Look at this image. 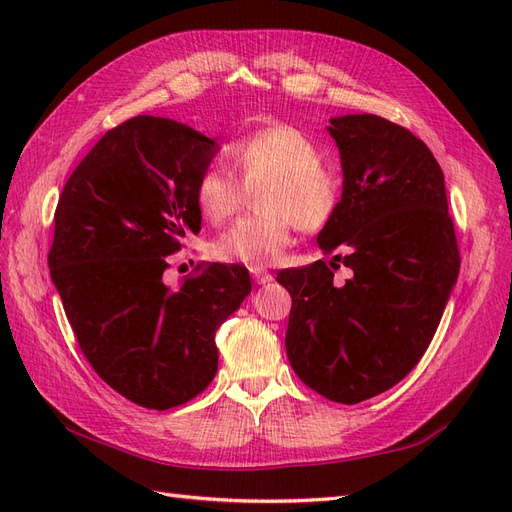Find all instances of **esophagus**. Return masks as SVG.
Returning <instances> with one entry per match:
<instances>
[{"label": "esophagus", "mask_w": 512, "mask_h": 512, "mask_svg": "<svg viewBox=\"0 0 512 512\" xmlns=\"http://www.w3.org/2000/svg\"><path fill=\"white\" fill-rule=\"evenodd\" d=\"M252 277H254V282L260 286L273 282V275L267 269H252Z\"/></svg>", "instance_id": "1"}]
</instances>
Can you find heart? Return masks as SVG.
Returning a JSON list of instances; mask_svg holds the SVG:
<instances>
[{"instance_id":"obj_1","label":"heart","mask_w":512,"mask_h":512,"mask_svg":"<svg viewBox=\"0 0 512 512\" xmlns=\"http://www.w3.org/2000/svg\"><path fill=\"white\" fill-rule=\"evenodd\" d=\"M222 164H211L198 175L194 203L211 224H222L254 192L260 209L237 220L211 243V256L228 265L250 269L269 267L284 254L294 228L318 230L329 224L339 207L342 183L331 164L320 158L312 136L288 123L258 128L226 149Z\"/></svg>"}]
</instances>
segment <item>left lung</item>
I'll use <instances>...</instances> for the list:
<instances>
[{
    "label": "left lung",
    "mask_w": 512,
    "mask_h": 512,
    "mask_svg": "<svg viewBox=\"0 0 512 512\" xmlns=\"http://www.w3.org/2000/svg\"><path fill=\"white\" fill-rule=\"evenodd\" d=\"M342 198L318 232L327 262L277 275L292 297L286 354L337 404L389 391L421 361L459 275L444 175L429 147L378 115L333 117ZM342 261L353 277L332 284Z\"/></svg>",
    "instance_id": "obj_1"
}]
</instances>
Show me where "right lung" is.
<instances>
[{
	"label": "right lung",
	"instance_id": "obj_1",
	"mask_svg": "<svg viewBox=\"0 0 512 512\" xmlns=\"http://www.w3.org/2000/svg\"><path fill=\"white\" fill-rule=\"evenodd\" d=\"M218 145L185 123L138 115L74 168L55 211L53 284L96 374L134 404L168 410L218 371L215 331L250 294L247 269L213 262L170 290L162 273L200 230L198 175Z\"/></svg>",
	"mask_w": 512,
	"mask_h": 512
}]
</instances>
